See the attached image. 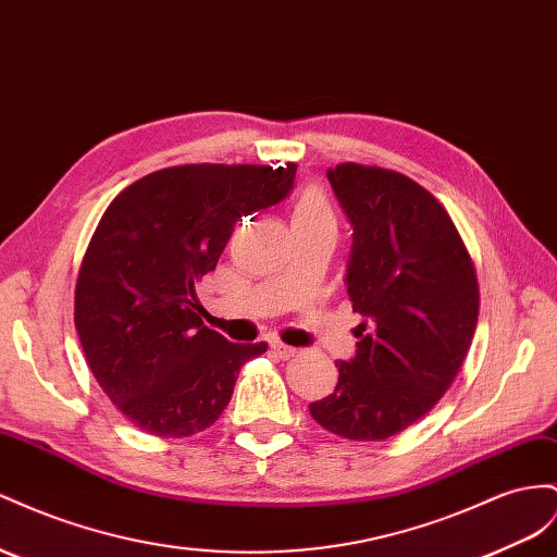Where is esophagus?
Returning a JSON list of instances; mask_svg holds the SVG:
<instances>
[{"label":"esophagus","mask_w":557,"mask_h":557,"mask_svg":"<svg viewBox=\"0 0 557 557\" xmlns=\"http://www.w3.org/2000/svg\"><path fill=\"white\" fill-rule=\"evenodd\" d=\"M272 351H274L278 358H283V360H288V358H293V356L297 354L295 347H288V344H283V342H272Z\"/></svg>","instance_id":"1"}]
</instances>
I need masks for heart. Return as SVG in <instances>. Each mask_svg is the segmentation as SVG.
Listing matches in <instances>:
<instances>
[{
	"mask_svg": "<svg viewBox=\"0 0 557 557\" xmlns=\"http://www.w3.org/2000/svg\"><path fill=\"white\" fill-rule=\"evenodd\" d=\"M313 227L335 230V210L321 189L309 187L293 203V230Z\"/></svg>",
	"mask_w": 557,
	"mask_h": 557,
	"instance_id": "obj_1",
	"label": "heart"
}]
</instances>
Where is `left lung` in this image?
Returning <instances> with one entry per match:
<instances>
[{"instance_id": "1", "label": "left lung", "mask_w": 557, "mask_h": 557, "mask_svg": "<svg viewBox=\"0 0 557 557\" xmlns=\"http://www.w3.org/2000/svg\"><path fill=\"white\" fill-rule=\"evenodd\" d=\"M354 227L347 290L356 356L339 360L311 417L349 441H384L443 398L478 325V276L453 218L408 175L363 163L327 169Z\"/></svg>"}]
</instances>
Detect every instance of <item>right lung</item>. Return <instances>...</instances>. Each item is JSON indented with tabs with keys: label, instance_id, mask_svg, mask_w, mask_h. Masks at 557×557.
Returning a JSON list of instances; mask_svg holds the SVG:
<instances>
[{
	"label": "right lung",
	"instance_id": "right-lung-1",
	"mask_svg": "<svg viewBox=\"0 0 557 557\" xmlns=\"http://www.w3.org/2000/svg\"><path fill=\"white\" fill-rule=\"evenodd\" d=\"M295 163H187L135 180L104 210L74 288L86 363L122 414L159 438H187L227 408L238 370L267 344L203 325L197 283L238 220L288 197Z\"/></svg>",
	"mask_w": 557,
	"mask_h": 557
}]
</instances>
